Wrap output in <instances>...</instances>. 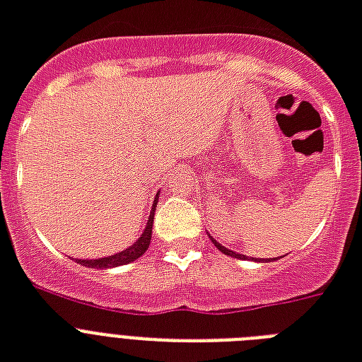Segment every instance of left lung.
<instances>
[{
    "label": "left lung",
    "instance_id": "8db88e82",
    "mask_svg": "<svg viewBox=\"0 0 362 362\" xmlns=\"http://www.w3.org/2000/svg\"><path fill=\"white\" fill-rule=\"evenodd\" d=\"M211 242H213V245H215V247L219 249L221 253L228 255V257H236V259H245V255H238V253H234V251H230V249H226L225 245H221L219 242H215V240H213V238H211ZM251 260H253V259H251Z\"/></svg>",
    "mask_w": 362,
    "mask_h": 362
}]
</instances>
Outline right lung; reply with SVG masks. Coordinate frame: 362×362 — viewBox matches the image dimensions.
I'll use <instances>...</instances> for the list:
<instances>
[{"instance_id":"add662e5","label":"right lung","mask_w":362,"mask_h":362,"mask_svg":"<svg viewBox=\"0 0 362 362\" xmlns=\"http://www.w3.org/2000/svg\"><path fill=\"white\" fill-rule=\"evenodd\" d=\"M158 196V194H156ZM156 198H155V206L151 209L149 221H147V226H145V230L139 238H137V242H134L128 249L124 251H120L117 255H111V257H103V259H92V260H83L77 259V262L83 266H88V268H96V270H103V268H115V266H122L128 264V262H134L136 259H139L147 249H149L151 243V234H153V217H155V209H156Z\"/></svg>"}]
</instances>
